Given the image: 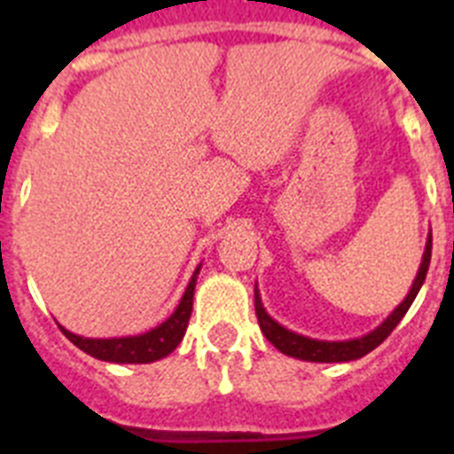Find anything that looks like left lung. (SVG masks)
Wrapping results in <instances>:
<instances>
[{
	"mask_svg": "<svg viewBox=\"0 0 454 454\" xmlns=\"http://www.w3.org/2000/svg\"><path fill=\"white\" fill-rule=\"evenodd\" d=\"M430 259H432V234L427 236V243H425V252H423V262H420L419 272H416V279L409 288L407 298L398 304V307L393 309L391 314L387 316V320L377 325L375 330L368 332L364 336H356V339H348V340H320V339H311V336L298 334V332L286 330L284 325L277 323L272 316H268V311L263 309L262 295L256 291L254 286V309H256V318H259V327L266 334V339L270 340L272 346L277 348L279 352L288 356H295V359H302V362H316V364H340V362H355V359H362L366 356L368 352L375 350L393 330H395V325L403 320V316L407 314L411 302L419 295L420 286L425 282V275H427V268H430Z\"/></svg>",
	"mask_w": 454,
	"mask_h": 454,
	"instance_id": "left-lung-1",
	"label": "left lung"
}]
</instances>
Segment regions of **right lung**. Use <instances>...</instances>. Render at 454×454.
I'll list each match as a JSON object with an SVG mask.
<instances>
[{
  "label": "right lung",
  "mask_w": 454,
  "mask_h": 454,
  "mask_svg": "<svg viewBox=\"0 0 454 454\" xmlns=\"http://www.w3.org/2000/svg\"><path fill=\"white\" fill-rule=\"evenodd\" d=\"M200 263L192 272L191 282H188L186 291H184L182 300H179L177 309L163 320L161 325H156L154 330L145 332V334L136 336H120V339H86V336L72 334L70 330L61 327L63 334L79 348L86 355L95 356V359H102V362L111 364H152L159 362L163 356L170 355L175 348L182 343L184 334H186L188 318H191L192 311V293H195V282H198L200 275Z\"/></svg>",
  "instance_id": "add662e5"
}]
</instances>
